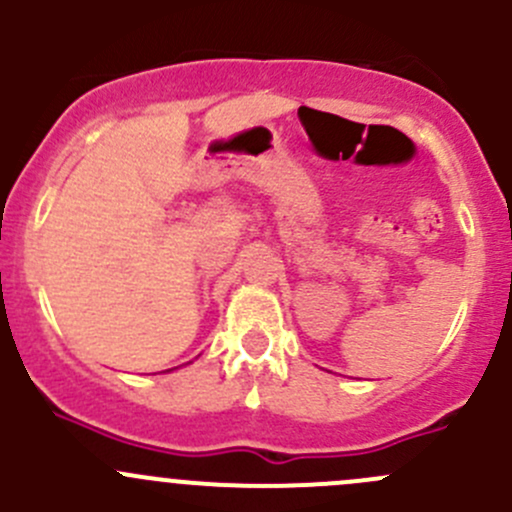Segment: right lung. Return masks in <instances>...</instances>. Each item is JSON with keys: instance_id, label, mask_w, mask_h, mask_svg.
I'll return each mask as SVG.
<instances>
[{"instance_id": "right-lung-1", "label": "right lung", "mask_w": 512, "mask_h": 512, "mask_svg": "<svg viewBox=\"0 0 512 512\" xmlns=\"http://www.w3.org/2000/svg\"><path fill=\"white\" fill-rule=\"evenodd\" d=\"M168 371H173V369H168Z\"/></svg>"}]
</instances>
